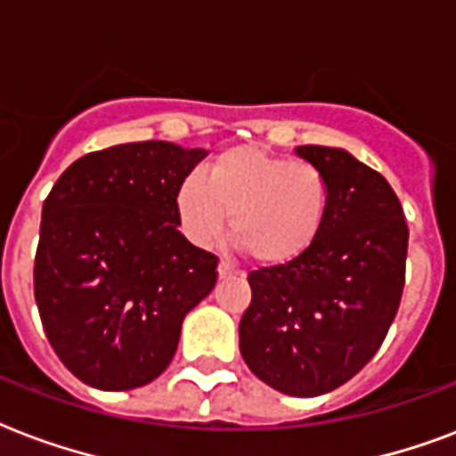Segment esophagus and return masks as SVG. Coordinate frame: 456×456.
<instances>
[{"label":"esophagus","instance_id":"esophagus-1","mask_svg":"<svg viewBox=\"0 0 456 456\" xmlns=\"http://www.w3.org/2000/svg\"><path fill=\"white\" fill-rule=\"evenodd\" d=\"M218 276H221V278L240 276V271L235 266H232L231 261H221V264H218Z\"/></svg>","mask_w":456,"mask_h":456}]
</instances>
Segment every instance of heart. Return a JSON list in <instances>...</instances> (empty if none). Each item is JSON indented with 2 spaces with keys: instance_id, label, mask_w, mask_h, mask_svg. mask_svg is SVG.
Returning <instances> with one entry per match:
<instances>
[{
  "instance_id": "b5f03b06",
  "label": "heart",
  "mask_w": 456,
  "mask_h": 456,
  "mask_svg": "<svg viewBox=\"0 0 456 456\" xmlns=\"http://www.w3.org/2000/svg\"><path fill=\"white\" fill-rule=\"evenodd\" d=\"M180 225L195 245L216 247L228 231L261 264H288L319 240L330 211L326 173L259 147L218 154L175 192Z\"/></svg>"
}]
</instances>
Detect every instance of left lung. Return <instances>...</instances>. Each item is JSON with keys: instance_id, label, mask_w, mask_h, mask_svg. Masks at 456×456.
Segmentation results:
<instances>
[{"instance_id": "left-lung-1", "label": "left lung", "mask_w": 456, "mask_h": 456, "mask_svg": "<svg viewBox=\"0 0 456 456\" xmlns=\"http://www.w3.org/2000/svg\"><path fill=\"white\" fill-rule=\"evenodd\" d=\"M326 173L330 211L302 256L252 271V302L240 319L249 371L278 393L316 397L362 371L400 309L409 228L379 171L349 151L302 144Z\"/></svg>"}]
</instances>
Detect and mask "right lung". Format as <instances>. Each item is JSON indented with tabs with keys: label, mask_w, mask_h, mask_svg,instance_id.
Instances as JSON below:
<instances>
[{
	"label": "right lung",
	"mask_w": 456,
	"mask_h": 456,
	"mask_svg": "<svg viewBox=\"0 0 456 456\" xmlns=\"http://www.w3.org/2000/svg\"><path fill=\"white\" fill-rule=\"evenodd\" d=\"M204 150L116 144L66 168L42 204L35 302L56 356L100 390H133L171 363L218 259L180 235L175 192Z\"/></svg>",
	"instance_id": "1"
}]
</instances>
